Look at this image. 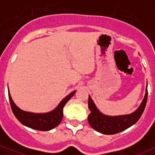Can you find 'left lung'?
<instances>
[{
    "label": "left lung",
    "mask_w": 155,
    "mask_h": 155,
    "mask_svg": "<svg viewBox=\"0 0 155 155\" xmlns=\"http://www.w3.org/2000/svg\"><path fill=\"white\" fill-rule=\"evenodd\" d=\"M147 88L145 97L136 111L129 115L109 116L104 115L98 109L89 95L88 107L91 113L88 116L90 126L95 130L105 135H114L128 128L140 119L145 110L147 100Z\"/></svg>",
    "instance_id": "obj_1"
}]
</instances>
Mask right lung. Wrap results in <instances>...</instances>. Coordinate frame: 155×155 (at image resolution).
Returning a JSON list of instances; mask_svg holds the SVG:
<instances>
[{"mask_svg":"<svg viewBox=\"0 0 155 155\" xmlns=\"http://www.w3.org/2000/svg\"><path fill=\"white\" fill-rule=\"evenodd\" d=\"M75 91L71 92L61 101L56 109L46 114H35L22 111V109L17 107L15 104L13 102L10 93H8V97H9V101L12 111L17 119L21 124L30 128L35 129V130L47 131L51 130L60 124L63 116V107L65 104L75 94Z\"/></svg>","mask_w":155,"mask_h":155,"instance_id":"right-lung-1","label":"right lung"}]
</instances>
